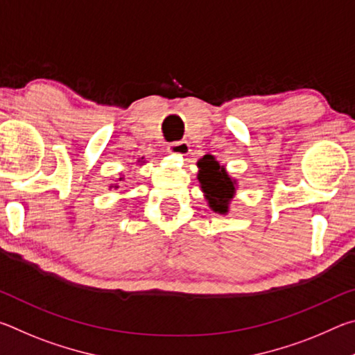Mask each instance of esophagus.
Here are the masks:
<instances>
[{"label":"esophagus","instance_id":"esophagus-1","mask_svg":"<svg viewBox=\"0 0 355 355\" xmlns=\"http://www.w3.org/2000/svg\"><path fill=\"white\" fill-rule=\"evenodd\" d=\"M167 152L171 155H178V156H188L191 153V146L186 141H178L172 142L169 147H167Z\"/></svg>","mask_w":355,"mask_h":355}]
</instances>
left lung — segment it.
Instances as JSON below:
<instances>
[{"mask_svg": "<svg viewBox=\"0 0 355 355\" xmlns=\"http://www.w3.org/2000/svg\"><path fill=\"white\" fill-rule=\"evenodd\" d=\"M199 173L197 180L208 207L218 214L230 211V203L236 196V178L228 175L225 166H220L213 155H205L197 161Z\"/></svg>", "mask_w": 355, "mask_h": 355, "instance_id": "1", "label": "left lung"}]
</instances>
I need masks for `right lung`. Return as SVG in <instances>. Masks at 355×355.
Returning a JSON list of instances; mask_svg holds the SVG:
<instances>
[{"instance_id":"obj_1","label":"right lung","mask_w":355,"mask_h":355,"mask_svg":"<svg viewBox=\"0 0 355 355\" xmlns=\"http://www.w3.org/2000/svg\"><path fill=\"white\" fill-rule=\"evenodd\" d=\"M142 159H144V158H141V159H139V161H141V163H142ZM117 182H123V177H120V178H117ZM110 188H114V189H117V188H119V183H111V184H110Z\"/></svg>"}]
</instances>
